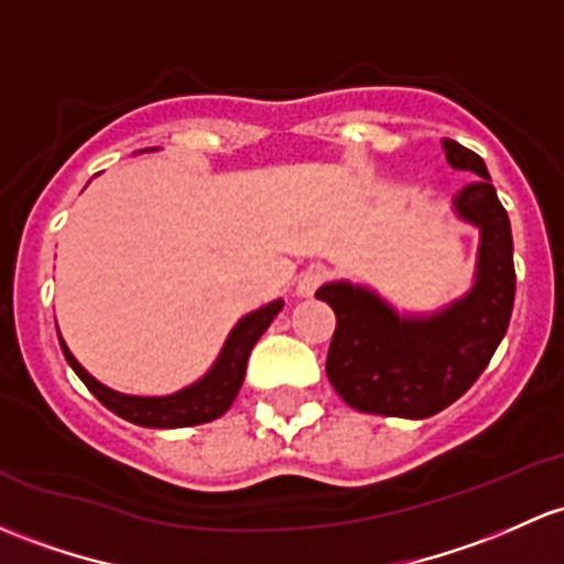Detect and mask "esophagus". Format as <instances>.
I'll list each match as a JSON object with an SVG mask.
<instances>
[{
    "instance_id": "34e87169",
    "label": "esophagus",
    "mask_w": 564,
    "mask_h": 564,
    "mask_svg": "<svg viewBox=\"0 0 564 564\" xmlns=\"http://www.w3.org/2000/svg\"><path fill=\"white\" fill-rule=\"evenodd\" d=\"M324 281H327V272L318 270V267H311V270H305L300 275L297 294H300V297H313V294H316V289L322 286Z\"/></svg>"
}]
</instances>
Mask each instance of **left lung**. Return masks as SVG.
<instances>
[{"mask_svg": "<svg viewBox=\"0 0 564 564\" xmlns=\"http://www.w3.org/2000/svg\"><path fill=\"white\" fill-rule=\"evenodd\" d=\"M443 151L454 170L478 175L452 199L456 218L478 229L470 292L432 313H400L378 292L348 281L316 292L337 316L327 376L357 411L435 416L478 381L511 322L517 272L508 213L478 153L454 140H443Z\"/></svg>", "mask_w": 564, "mask_h": 564, "instance_id": "left-lung-1", "label": "left lung"}]
</instances>
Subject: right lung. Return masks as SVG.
I'll return each mask as SVG.
<instances>
[{
  "label": "right lung",
  "mask_w": 564,
  "mask_h": 564,
  "mask_svg": "<svg viewBox=\"0 0 564 564\" xmlns=\"http://www.w3.org/2000/svg\"><path fill=\"white\" fill-rule=\"evenodd\" d=\"M281 311L283 300H272L270 305L242 316L227 335V340H224L221 354L213 361L210 370H207L199 381H194L192 387H183L181 391H173V394L164 397L123 394V391L105 387V383H99L97 378L73 357V351H69L62 335H58V343H62L64 359L69 361V367L78 372L80 381L86 383L88 391H91L108 411L138 426L175 430V426H197L213 422V419L224 416V413L229 411L237 391L242 387V378H246V365L248 357H251V348L257 346L259 337L264 335V329L270 327L272 318Z\"/></svg>",
  "instance_id": "add662e5"
}]
</instances>
